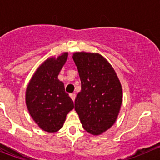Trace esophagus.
I'll list each match as a JSON object with an SVG mask.
<instances>
[{"label": "esophagus", "instance_id": "obj_1", "mask_svg": "<svg viewBox=\"0 0 160 160\" xmlns=\"http://www.w3.org/2000/svg\"><path fill=\"white\" fill-rule=\"evenodd\" d=\"M70 97L71 98V99L72 100V101H75V98H76V94L75 93H70Z\"/></svg>", "mask_w": 160, "mask_h": 160}]
</instances>
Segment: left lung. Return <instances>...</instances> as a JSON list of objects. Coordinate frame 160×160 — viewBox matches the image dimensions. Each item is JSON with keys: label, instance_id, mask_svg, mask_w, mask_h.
<instances>
[{"label": "left lung", "instance_id": "1", "mask_svg": "<svg viewBox=\"0 0 160 160\" xmlns=\"http://www.w3.org/2000/svg\"><path fill=\"white\" fill-rule=\"evenodd\" d=\"M72 59L81 80L75 110L83 128L99 135L116 122L122 104V88L115 70L99 53L77 52Z\"/></svg>", "mask_w": 160, "mask_h": 160}]
</instances>
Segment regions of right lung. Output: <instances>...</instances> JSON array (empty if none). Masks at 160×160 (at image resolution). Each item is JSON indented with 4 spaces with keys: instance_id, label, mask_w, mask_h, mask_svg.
Here are the masks:
<instances>
[{
    "instance_id": "1",
    "label": "right lung",
    "mask_w": 160,
    "mask_h": 160,
    "mask_svg": "<svg viewBox=\"0 0 160 160\" xmlns=\"http://www.w3.org/2000/svg\"><path fill=\"white\" fill-rule=\"evenodd\" d=\"M68 52L51 56L37 68L25 92V103L30 115L41 129L56 132L62 128L73 101L65 92L58 75L66 63Z\"/></svg>"
}]
</instances>
